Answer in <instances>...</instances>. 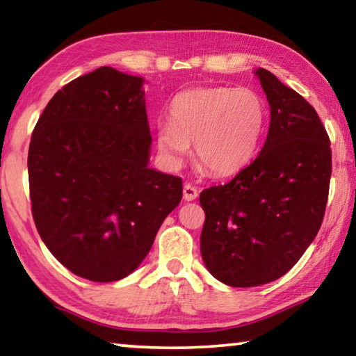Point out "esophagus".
I'll return each mask as SVG.
<instances>
[{"label":"esophagus","instance_id":"34e87169","mask_svg":"<svg viewBox=\"0 0 356 356\" xmlns=\"http://www.w3.org/2000/svg\"><path fill=\"white\" fill-rule=\"evenodd\" d=\"M196 197H197V190L195 188V186L190 185V184L184 185V200L185 201H193V200H196Z\"/></svg>","mask_w":356,"mask_h":356}]
</instances>
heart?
<instances>
[{
  "label": "heart",
  "instance_id": "heart-1",
  "mask_svg": "<svg viewBox=\"0 0 356 356\" xmlns=\"http://www.w3.org/2000/svg\"><path fill=\"white\" fill-rule=\"evenodd\" d=\"M171 120L156 127V146L180 163L195 143L196 163L212 176H232L250 163L267 122V104L251 88H196L171 104Z\"/></svg>",
  "mask_w": 356,
  "mask_h": 356
}]
</instances>
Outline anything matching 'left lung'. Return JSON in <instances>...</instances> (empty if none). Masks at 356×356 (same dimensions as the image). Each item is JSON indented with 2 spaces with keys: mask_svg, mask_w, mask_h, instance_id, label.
I'll use <instances>...</instances> for the list:
<instances>
[{
  "mask_svg": "<svg viewBox=\"0 0 356 356\" xmlns=\"http://www.w3.org/2000/svg\"><path fill=\"white\" fill-rule=\"evenodd\" d=\"M256 75L270 105L264 147L232 180L200 195L204 264L232 287L286 275L316 238L330 190V138L316 110L272 72Z\"/></svg>",
  "mask_w": 356,
  "mask_h": 356,
  "instance_id": "1",
  "label": "left lung"
}]
</instances>
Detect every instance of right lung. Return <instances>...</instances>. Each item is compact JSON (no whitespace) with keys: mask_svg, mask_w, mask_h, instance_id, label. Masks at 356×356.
<instances>
[{"mask_svg":"<svg viewBox=\"0 0 356 356\" xmlns=\"http://www.w3.org/2000/svg\"><path fill=\"white\" fill-rule=\"evenodd\" d=\"M143 83L113 67L75 78L48 102L29 143L39 236L65 268L94 282L134 272L182 200V179L147 166Z\"/></svg>","mask_w":356,"mask_h":356,"instance_id":"1","label":"right lung"}]
</instances>
